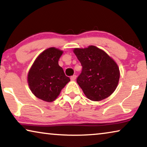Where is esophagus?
Segmentation results:
<instances>
[{"label":"esophagus","mask_w":147,"mask_h":147,"mask_svg":"<svg viewBox=\"0 0 147 147\" xmlns=\"http://www.w3.org/2000/svg\"><path fill=\"white\" fill-rule=\"evenodd\" d=\"M76 78V75H73L71 76V80H74Z\"/></svg>","instance_id":"34e87169"}]
</instances>
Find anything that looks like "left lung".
<instances>
[{"instance_id":"8db88e82","label":"left lung","mask_w":147,"mask_h":147,"mask_svg":"<svg viewBox=\"0 0 147 147\" xmlns=\"http://www.w3.org/2000/svg\"><path fill=\"white\" fill-rule=\"evenodd\" d=\"M73 52L82 67L76 82L85 96L92 101L109 97L117 86L119 69L116 63L103 50L90 45L75 48Z\"/></svg>"}]
</instances>
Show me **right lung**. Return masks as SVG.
Wrapping results in <instances>:
<instances>
[{"mask_svg":"<svg viewBox=\"0 0 147 147\" xmlns=\"http://www.w3.org/2000/svg\"><path fill=\"white\" fill-rule=\"evenodd\" d=\"M63 51L55 47L43 51L35 60L28 74L32 93L43 101H54L70 81L58 61Z\"/></svg>","mask_w":147,"mask_h":147,"instance_id":"obj_1","label":"right lung"}]
</instances>
